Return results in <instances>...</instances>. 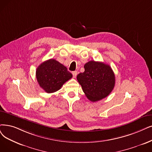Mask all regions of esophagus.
<instances>
[{"label":"esophagus","instance_id":"esophagus-1","mask_svg":"<svg viewBox=\"0 0 152 152\" xmlns=\"http://www.w3.org/2000/svg\"><path fill=\"white\" fill-rule=\"evenodd\" d=\"M72 75H73V77H74V78H75L76 76H77V71L72 72Z\"/></svg>","mask_w":152,"mask_h":152}]
</instances>
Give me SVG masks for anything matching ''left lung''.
<instances>
[{"mask_svg": "<svg viewBox=\"0 0 152 152\" xmlns=\"http://www.w3.org/2000/svg\"><path fill=\"white\" fill-rule=\"evenodd\" d=\"M84 69L85 71L78 74L77 78L88 100L99 101L112 92L115 77L110 65L92 60L84 65Z\"/></svg>", "mask_w": 152, "mask_h": 152, "instance_id": "obj_1", "label": "left lung"}]
</instances>
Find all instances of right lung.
<instances>
[{
  "label": "right lung",
  "instance_id": "right-lung-1",
  "mask_svg": "<svg viewBox=\"0 0 152 152\" xmlns=\"http://www.w3.org/2000/svg\"><path fill=\"white\" fill-rule=\"evenodd\" d=\"M72 77V74L66 66L52 58L42 63L36 70V78L40 87L48 94L60 90Z\"/></svg>",
  "mask_w": 152,
  "mask_h": 152
}]
</instances>
